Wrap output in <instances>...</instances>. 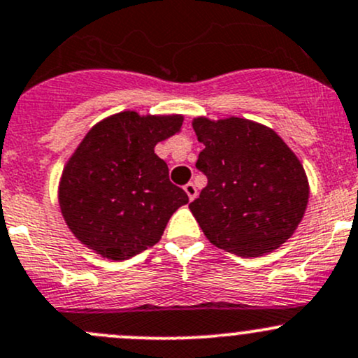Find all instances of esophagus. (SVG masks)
<instances>
[{
    "label": "esophagus",
    "instance_id": "obj_1",
    "mask_svg": "<svg viewBox=\"0 0 358 358\" xmlns=\"http://www.w3.org/2000/svg\"><path fill=\"white\" fill-rule=\"evenodd\" d=\"M183 190H185V194L188 195V199H190V200H194L195 197H197V194H199L197 187H195L194 183H187V185L183 187Z\"/></svg>",
    "mask_w": 358,
    "mask_h": 358
}]
</instances>
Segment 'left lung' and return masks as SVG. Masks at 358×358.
Instances as JSON below:
<instances>
[{
  "label": "left lung",
  "mask_w": 358,
  "mask_h": 358,
  "mask_svg": "<svg viewBox=\"0 0 358 358\" xmlns=\"http://www.w3.org/2000/svg\"><path fill=\"white\" fill-rule=\"evenodd\" d=\"M207 185L188 206L214 246L243 258L272 253L296 233L309 202L304 166L273 129L226 117L192 120Z\"/></svg>",
  "instance_id": "obj_1"
}]
</instances>
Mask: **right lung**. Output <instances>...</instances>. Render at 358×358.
<instances>
[{
    "label": "right lung",
    "mask_w": 358,
    "mask_h": 358,
    "mask_svg": "<svg viewBox=\"0 0 358 358\" xmlns=\"http://www.w3.org/2000/svg\"><path fill=\"white\" fill-rule=\"evenodd\" d=\"M183 115L124 110L96 122L66 161L59 209L74 238L101 258L127 260L163 236L188 203L168 178L156 144L182 131Z\"/></svg>",
    "instance_id": "add662e5"
}]
</instances>
